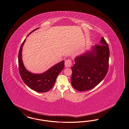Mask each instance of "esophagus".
<instances>
[{"label": "esophagus", "instance_id": "esophagus-1", "mask_svg": "<svg viewBox=\"0 0 129 129\" xmlns=\"http://www.w3.org/2000/svg\"><path fill=\"white\" fill-rule=\"evenodd\" d=\"M72 65L71 59H67L65 61V66L66 67H71Z\"/></svg>", "mask_w": 129, "mask_h": 129}]
</instances>
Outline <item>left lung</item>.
<instances>
[{
    "instance_id": "obj_1",
    "label": "left lung",
    "mask_w": 129,
    "mask_h": 129,
    "mask_svg": "<svg viewBox=\"0 0 129 129\" xmlns=\"http://www.w3.org/2000/svg\"><path fill=\"white\" fill-rule=\"evenodd\" d=\"M101 45H95L88 51L75 59L71 67L72 86L78 91L90 90L102 81L109 70L110 50L108 44L103 37Z\"/></svg>"
}]
</instances>
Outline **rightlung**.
<instances>
[{
  "instance_id": "obj_1",
  "label": "right lung",
  "mask_w": 129,
  "mask_h": 129,
  "mask_svg": "<svg viewBox=\"0 0 129 129\" xmlns=\"http://www.w3.org/2000/svg\"><path fill=\"white\" fill-rule=\"evenodd\" d=\"M38 28L32 30L28 35ZM26 40L23 42L18 52V60L19 74L24 82L30 89L39 92H47L53 87L58 75L64 68V61L59 62L42 74H33L27 71L23 65L22 59V49Z\"/></svg>"
}]
</instances>
